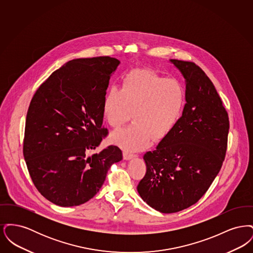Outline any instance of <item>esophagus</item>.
<instances>
[{
	"instance_id": "obj_1",
	"label": "esophagus",
	"mask_w": 253,
	"mask_h": 253,
	"mask_svg": "<svg viewBox=\"0 0 253 253\" xmlns=\"http://www.w3.org/2000/svg\"><path fill=\"white\" fill-rule=\"evenodd\" d=\"M135 157H136V155L131 154V153H129V152H127V151H124V153H123V158H124L125 160H130V159H132V158Z\"/></svg>"
}]
</instances>
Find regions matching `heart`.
Returning a JSON list of instances; mask_svg holds the SVG:
<instances>
[{
	"label": "heart",
	"instance_id": "1",
	"mask_svg": "<svg viewBox=\"0 0 253 253\" xmlns=\"http://www.w3.org/2000/svg\"><path fill=\"white\" fill-rule=\"evenodd\" d=\"M186 105V92L176 80L148 69L128 73L121 88L106 92L102 114L109 126L120 129L132 118V127L114 132L111 141L130 152L143 150L153 141L161 142L179 123Z\"/></svg>",
	"mask_w": 253,
	"mask_h": 253
}]
</instances>
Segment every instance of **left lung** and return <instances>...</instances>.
<instances>
[{
	"instance_id": "8db88e82",
	"label": "left lung",
	"mask_w": 253,
	"mask_h": 253,
	"mask_svg": "<svg viewBox=\"0 0 253 253\" xmlns=\"http://www.w3.org/2000/svg\"><path fill=\"white\" fill-rule=\"evenodd\" d=\"M186 81V105L179 123L157 149L144 155L140 197L162 213L195 204L216 177L225 159L229 121L211 81L192 61L170 60Z\"/></svg>"
}]
</instances>
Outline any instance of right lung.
<instances>
[{
    "mask_svg": "<svg viewBox=\"0 0 253 253\" xmlns=\"http://www.w3.org/2000/svg\"><path fill=\"white\" fill-rule=\"evenodd\" d=\"M111 57L70 60L38 88L26 115L24 157L37 190L60 207L84 204L104 183L110 167L122 159L111 145L88 156L108 130L102 103L112 73Z\"/></svg>",
    "mask_w": 253,
    "mask_h": 253,
    "instance_id": "1",
    "label": "right lung"
}]
</instances>
